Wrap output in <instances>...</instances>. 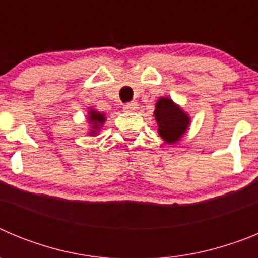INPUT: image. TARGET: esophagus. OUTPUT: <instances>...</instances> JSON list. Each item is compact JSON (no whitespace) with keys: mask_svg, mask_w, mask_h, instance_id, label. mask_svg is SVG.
Listing matches in <instances>:
<instances>
[{"mask_svg":"<svg viewBox=\"0 0 258 258\" xmlns=\"http://www.w3.org/2000/svg\"><path fill=\"white\" fill-rule=\"evenodd\" d=\"M137 108H138V107H137L136 102H129V103H126L124 106V109L125 111H127V112H133V111H136Z\"/></svg>","mask_w":258,"mask_h":258,"instance_id":"1","label":"esophagus"}]
</instances>
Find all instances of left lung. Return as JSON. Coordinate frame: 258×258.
I'll return each mask as SVG.
<instances>
[{
	"mask_svg": "<svg viewBox=\"0 0 258 258\" xmlns=\"http://www.w3.org/2000/svg\"><path fill=\"white\" fill-rule=\"evenodd\" d=\"M154 115L159 126L157 132L165 143L169 145L178 142L190 125L187 113L169 98H159Z\"/></svg>",
	"mask_w": 258,
	"mask_h": 258,
	"instance_id": "left-lung-1",
	"label": "left lung"
}]
</instances>
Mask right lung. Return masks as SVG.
Returning a JSON list of instances; mask_svg holds the SVG:
<instances>
[{"label": "right lung", "mask_w": 258, "mask_h": 258, "mask_svg": "<svg viewBox=\"0 0 258 258\" xmlns=\"http://www.w3.org/2000/svg\"><path fill=\"white\" fill-rule=\"evenodd\" d=\"M88 120L89 124H90V132H89V134L90 136H97L99 129L102 127V125L106 121V117H104V113L98 112L95 109H89Z\"/></svg>", "instance_id": "obj_1"}]
</instances>
